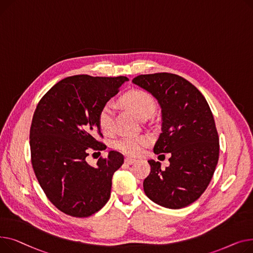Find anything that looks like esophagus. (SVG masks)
<instances>
[{
	"label": "esophagus",
	"mask_w": 253,
	"mask_h": 253,
	"mask_svg": "<svg viewBox=\"0 0 253 253\" xmlns=\"http://www.w3.org/2000/svg\"><path fill=\"white\" fill-rule=\"evenodd\" d=\"M125 161H126V163H127V165H131V163H133V162L136 161V159L130 158V157H126V158L125 159Z\"/></svg>",
	"instance_id": "obj_1"
}]
</instances>
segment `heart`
<instances>
[{"mask_svg":"<svg viewBox=\"0 0 253 253\" xmlns=\"http://www.w3.org/2000/svg\"><path fill=\"white\" fill-rule=\"evenodd\" d=\"M125 101L135 111L139 118L152 115L155 111V102L150 95L143 91H131L125 96ZM115 106L112 101L106 102L99 111L98 124L104 132L112 130L114 126ZM148 138L137 135H126L116 141V148L123 153L130 156L141 154L148 145Z\"/></svg>","mask_w":253,"mask_h":253,"instance_id":"obj_1","label":"heart"}]
</instances>
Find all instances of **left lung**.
<instances>
[{
    "instance_id": "left-lung-1",
    "label": "left lung",
    "mask_w": 253,
    "mask_h": 253,
    "mask_svg": "<svg viewBox=\"0 0 253 253\" xmlns=\"http://www.w3.org/2000/svg\"><path fill=\"white\" fill-rule=\"evenodd\" d=\"M132 83L159 103L161 133L154 153H170L169 167L148 160L144 180L147 197L167 209L179 210L196 201L210 185L218 161L219 143L209 103L198 88L173 73L141 74Z\"/></svg>"
}]
</instances>
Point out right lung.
I'll return each mask as SVG.
<instances>
[{"label":"right lung","mask_w":253,"mask_h":253,"mask_svg":"<svg viewBox=\"0 0 253 253\" xmlns=\"http://www.w3.org/2000/svg\"><path fill=\"white\" fill-rule=\"evenodd\" d=\"M126 77H68L53 85L34 113L29 145L37 179L48 199L62 212L87 217L110 197L112 176L124 155L110 151L97 165H87V151L105 150L98 114L127 82Z\"/></svg>","instance_id":"1"}]
</instances>
